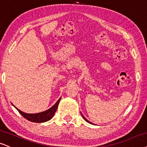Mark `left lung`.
Masks as SVG:
<instances>
[{
  "mask_svg": "<svg viewBox=\"0 0 147 147\" xmlns=\"http://www.w3.org/2000/svg\"><path fill=\"white\" fill-rule=\"evenodd\" d=\"M81 115H82L83 118H84V119L85 120V121H87V122H88V123H90V124H92V123H90V121H88V120H87V119H86V118H85L84 116H83V114H81Z\"/></svg>",
  "mask_w": 147,
  "mask_h": 147,
  "instance_id": "obj_1",
  "label": "left lung"
}]
</instances>
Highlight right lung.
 <instances>
[{
    "mask_svg": "<svg viewBox=\"0 0 147 147\" xmlns=\"http://www.w3.org/2000/svg\"><path fill=\"white\" fill-rule=\"evenodd\" d=\"M60 99H61V98L50 109L43 112L38 113V114H26V113L20 111V109L16 108H16L17 109V110L18 111L19 113L22 115L23 117L25 118L28 121L33 122V123H44V122H47L51 120L53 118V116H54L55 113L57 110V108L58 107V105H59Z\"/></svg>",
    "mask_w": 147,
    "mask_h": 147,
    "instance_id": "obj_1",
    "label": "right lung"
}]
</instances>
